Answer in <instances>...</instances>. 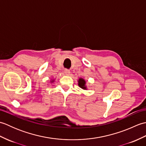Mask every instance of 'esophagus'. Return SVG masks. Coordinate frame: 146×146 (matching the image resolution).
Returning a JSON list of instances; mask_svg holds the SVG:
<instances>
[{
  "label": "esophagus",
  "instance_id": "34e87169",
  "mask_svg": "<svg viewBox=\"0 0 146 146\" xmlns=\"http://www.w3.org/2000/svg\"><path fill=\"white\" fill-rule=\"evenodd\" d=\"M64 73H65V75H69L70 74V71L67 70V69H65L64 70Z\"/></svg>",
  "mask_w": 146,
  "mask_h": 146
}]
</instances>
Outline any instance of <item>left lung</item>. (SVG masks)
Wrapping results in <instances>:
<instances>
[{"mask_svg": "<svg viewBox=\"0 0 146 146\" xmlns=\"http://www.w3.org/2000/svg\"><path fill=\"white\" fill-rule=\"evenodd\" d=\"M86 82L84 79H83L82 78H79L78 80V86L80 88H83V90H86Z\"/></svg>", "mask_w": 146, "mask_h": 146, "instance_id": "8db88e82", "label": "left lung"}]
</instances>
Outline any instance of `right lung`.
Here are the masks:
<instances>
[{"label":"right lung","instance_id":"1","mask_svg":"<svg viewBox=\"0 0 146 146\" xmlns=\"http://www.w3.org/2000/svg\"><path fill=\"white\" fill-rule=\"evenodd\" d=\"M53 82H54V80H52V81H51V83H52Z\"/></svg>","mask_w":146,"mask_h":146}]
</instances>
